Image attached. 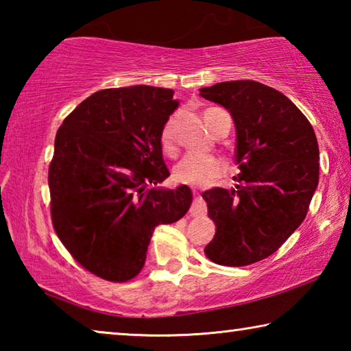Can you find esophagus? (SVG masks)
<instances>
[{
  "label": "esophagus",
  "mask_w": 351,
  "mask_h": 351,
  "mask_svg": "<svg viewBox=\"0 0 351 351\" xmlns=\"http://www.w3.org/2000/svg\"><path fill=\"white\" fill-rule=\"evenodd\" d=\"M206 212H207V206L204 203V199L201 197L195 198L192 206H190V210H189L190 215H192V217H203V215H206Z\"/></svg>",
  "instance_id": "esophagus-1"
}]
</instances>
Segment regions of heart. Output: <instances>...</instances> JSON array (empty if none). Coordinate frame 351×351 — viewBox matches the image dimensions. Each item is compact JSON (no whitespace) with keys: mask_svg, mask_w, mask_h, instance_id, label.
Returning <instances> with one entry per match:
<instances>
[{"mask_svg":"<svg viewBox=\"0 0 351 351\" xmlns=\"http://www.w3.org/2000/svg\"><path fill=\"white\" fill-rule=\"evenodd\" d=\"M212 110V108H210ZM209 111V110H207ZM159 142L165 153L173 154L176 150L173 117L164 123L159 134ZM224 173V165L221 159L206 153H187L181 161L175 165V178L182 184L195 187L209 186Z\"/></svg>","mask_w":351,"mask_h":351,"instance_id":"heart-1","label":"heart"}]
</instances>
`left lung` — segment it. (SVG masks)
Masks as SVG:
<instances>
[{"label": "left lung", "mask_w": 351, "mask_h": 351, "mask_svg": "<svg viewBox=\"0 0 351 351\" xmlns=\"http://www.w3.org/2000/svg\"><path fill=\"white\" fill-rule=\"evenodd\" d=\"M199 96L224 106L237 130L235 189L206 190L215 235L204 247L223 266H246L280 247L306 217L319 182V145L311 123L274 88L221 82Z\"/></svg>", "instance_id": "obj_1"}]
</instances>
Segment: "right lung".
Wrapping results in <instances>:
<instances>
[{"label": "right lung", "instance_id": "right-lung-1", "mask_svg": "<svg viewBox=\"0 0 351 351\" xmlns=\"http://www.w3.org/2000/svg\"><path fill=\"white\" fill-rule=\"evenodd\" d=\"M173 90L148 85L94 93L64 119L49 165L51 217L83 268L132 280L153 230L186 215L192 190L159 187L170 176L159 134L178 108Z\"/></svg>", "mask_w": 351, "mask_h": 351}]
</instances>
